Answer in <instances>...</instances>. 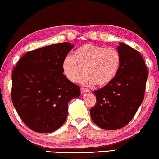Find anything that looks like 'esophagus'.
<instances>
[{
  "mask_svg": "<svg viewBox=\"0 0 159 159\" xmlns=\"http://www.w3.org/2000/svg\"><path fill=\"white\" fill-rule=\"evenodd\" d=\"M80 91H81V93H83V94H84V93H89V92H90V90H89V89H86V88H82L80 89Z\"/></svg>",
  "mask_w": 159,
  "mask_h": 159,
  "instance_id": "1",
  "label": "esophagus"
}]
</instances>
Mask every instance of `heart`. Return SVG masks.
<instances>
[{
  "label": "heart",
  "mask_w": 159,
  "mask_h": 159,
  "mask_svg": "<svg viewBox=\"0 0 159 159\" xmlns=\"http://www.w3.org/2000/svg\"><path fill=\"white\" fill-rule=\"evenodd\" d=\"M120 64L121 57L115 48L85 44L75 50L73 57L64 60L62 69L71 82H79L86 73L85 84L104 87L115 79Z\"/></svg>",
  "instance_id": "obj_1"
}]
</instances>
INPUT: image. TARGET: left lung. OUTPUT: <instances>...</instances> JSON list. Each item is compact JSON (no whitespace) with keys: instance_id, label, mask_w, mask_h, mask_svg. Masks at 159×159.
<instances>
[{"instance_id":"1","label":"left lung","mask_w":159,"mask_h":159,"mask_svg":"<svg viewBox=\"0 0 159 159\" xmlns=\"http://www.w3.org/2000/svg\"><path fill=\"white\" fill-rule=\"evenodd\" d=\"M121 64L109 85L94 91L97 104L90 110L94 123L104 129H118L133 119L144 99L147 67L140 52L120 42Z\"/></svg>"}]
</instances>
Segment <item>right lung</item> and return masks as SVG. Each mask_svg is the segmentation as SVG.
<instances>
[{"instance_id":"add662e5","label":"right lung","mask_w":159,"mask_h":159,"mask_svg":"<svg viewBox=\"0 0 159 159\" xmlns=\"http://www.w3.org/2000/svg\"><path fill=\"white\" fill-rule=\"evenodd\" d=\"M73 45L68 42L30 51L12 72L11 99L29 128L51 133L60 128L68 115V102L80 89L63 74L62 63Z\"/></svg>"}]
</instances>
